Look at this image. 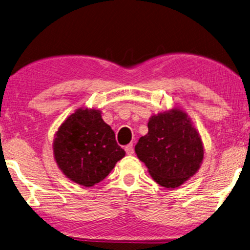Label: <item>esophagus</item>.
<instances>
[{
    "label": "esophagus",
    "mask_w": 250,
    "mask_h": 250,
    "mask_svg": "<svg viewBox=\"0 0 250 250\" xmlns=\"http://www.w3.org/2000/svg\"><path fill=\"white\" fill-rule=\"evenodd\" d=\"M125 152L127 155H133V153H134L133 144H128L127 146H125Z\"/></svg>",
    "instance_id": "esophagus-1"
}]
</instances>
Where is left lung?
<instances>
[{
  "instance_id": "8db88e82",
  "label": "left lung",
  "mask_w": 250,
  "mask_h": 250,
  "mask_svg": "<svg viewBox=\"0 0 250 250\" xmlns=\"http://www.w3.org/2000/svg\"><path fill=\"white\" fill-rule=\"evenodd\" d=\"M148 133L135 146V153L149 175L168 189L177 188L197 173L204 159V144L185 110L174 107L152 115Z\"/></svg>"
}]
</instances>
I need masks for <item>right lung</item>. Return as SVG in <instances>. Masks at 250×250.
<instances>
[{
    "mask_svg": "<svg viewBox=\"0 0 250 250\" xmlns=\"http://www.w3.org/2000/svg\"><path fill=\"white\" fill-rule=\"evenodd\" d=\"M95 108H77L57 128L53 155L61 171L81 186L103 181L125 156L115 133Z\"/></svg>",
    "mask_w": 250,
    "mask_h": 250,
    "instance_id": "right-lung-1",
    "label": "right lung"
}]
</instances>
